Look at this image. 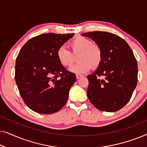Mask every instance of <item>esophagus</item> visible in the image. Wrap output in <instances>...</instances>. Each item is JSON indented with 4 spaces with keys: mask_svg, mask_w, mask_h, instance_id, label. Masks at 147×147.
I'll use <instances>...</instances> for the list:
<instances>
[{
    "mask_svg": "<svg viewBox=\"0 0 147 147\" xmlns=\"http://www.w3.org/2000/svg\"><path fill=\"white\" fill-rule=\"evenodd\" d=\"M76 78H77V79H80V78L83 77V75H81V74H76Z\"/></svg>",
    "mask_w": 147,
    "mask_h": 147,
    "instance_id": "34e87169",
    "label": "esophagus"
}]
</instances>
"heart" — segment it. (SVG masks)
Returning a JSON list of instances; mask_svg holds the SVG:
<instances>
[{
    "instance_id": "1",
    "label": "heart",
    "mask_w": 147,
    "mask_h": 147,
    "mask_svg": "<svg viewBox=\"0 0 147 147\" xmlns=\"http://www.w3.org/2000/svg\"><path fill=\"white\" fill-rule=\"evenodd\" d=\"M71 52L64 46H61L56 51L57 61L63 67L71 65L74 61V55H78V63L70 67L69 70L77 74H85L94 68L99 67L102 63L103 53L99 46L93 44L91 40L78 36L69 43Z\"/></svg>"
}]
</instances>
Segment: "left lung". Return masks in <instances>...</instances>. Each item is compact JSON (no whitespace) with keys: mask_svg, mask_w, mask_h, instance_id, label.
Here are the masks:
<instances>
[{"mask_svg":"<svg viewBox=\"0 0 147 147\" xmlns=\"http://www.w3.org/2000/svg\"><path fill=\"white\" fill-rule=\"evenodd\" d=\"M82 35L95 41L103 53L101 64L88 76V97L98 110L118 111L128 103L137 84L138 65L133 52L128 44L115 34L92 31Z\"/></svg>","mask_w":147,"mask_h":147,"instance_id":"1","label":"left lung"}]
</instances>
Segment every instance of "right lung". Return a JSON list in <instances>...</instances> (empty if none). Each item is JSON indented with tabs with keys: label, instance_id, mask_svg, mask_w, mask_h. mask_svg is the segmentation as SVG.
I'll use <instances>...</instances> for the list:
<instances>
[{
	"label": "right lung",
	"instance_id": "obj_1",
	"mask_svg": "<svg viewBox=\"0 0 147 147\" xmlns=\"http://www.w3.org/2000/svg\"><path fill=\"white\" fill-rule=\"evenodd\" d=\"M74 33H45L29 39L16 59L15 82L24 102L37 113L57 112L67 102L75 74L57 61L56 51Z\"/></svg>",
	"mask_w": 147,
	"mask_h": 147
}]
</instances>
